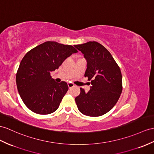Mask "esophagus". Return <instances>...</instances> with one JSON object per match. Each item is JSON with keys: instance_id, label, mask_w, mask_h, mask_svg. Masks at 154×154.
Wrapping results in <instances>:
<instances>
[{"instance_id": "1", "label": "esophagus", "mask_w": 154, "mask_h": 154, "mask_svg": "<svg viewBox=\"0 0 154 154\" xmlns=\"http://www.w3.org/2000/svg\"><path fill=\"white\" fill-rule=\"evenodd\" d=\"M68 86H69V88L70 89V88L74 87V84H72V83H71V82H69V83H68Z\"/></svg>"}]
</instances>
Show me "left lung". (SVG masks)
Returning <instances> with one entry per match:
<instances>
[{"label": "left lung", "instance_id": "left-lung-1", "mask_svg": "<svg viewBox=\"0 0 154 154\" xmlns=\"http://www.w3.org/2000/svg\"><path fill=\"white\" fill-rule=\"evenodd\" d=\"M87 61L85 77L91 80L90 90L80 88L75 98L78 110L85 116L97 117L109 112L114 106L122 91L120 69L110 53L103 45L90 41L75 45Z\"/></svg>", "mask_w": 154, "mask_h": 154}]
</instances>
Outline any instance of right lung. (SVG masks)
Wrapping results in <instances>:
<instances>
[{
    "mask_svg": "<svg viewBox=\"0 0 154 154\" xmlns=\"http://www.w3.org/2000/svg\"><path fill=\"white\" fill-rule=\"evenodd\" d=\"M78 51L70 45L47 41L27 52L16 74V85L23 102L38 114L53 113L68 91L66 82L57 83L50 73Z\"/></svg>",
    "mask_w": 154,
    "mask_h": 154,
    "instance_id": "1",
    "label": "right lung"
}]
</instances>
